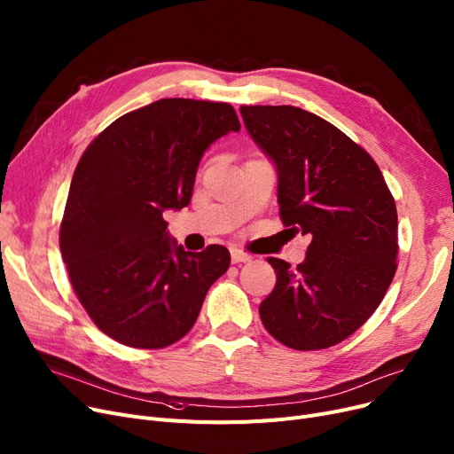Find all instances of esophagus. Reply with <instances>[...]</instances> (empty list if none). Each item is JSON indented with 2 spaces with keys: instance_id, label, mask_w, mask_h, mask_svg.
Returning a JSON list of instances; mask_svg holds the SVG:
<instances>
[{
  "instance_id": "34e87169",
  "label": "esophagus",
  "mask_w": 454,
  "mask_h": 454,
  "mask_svg": "<svg viewBox=\"0 0 454 454\" xmlns=\"http://www.w3.org/2000/svg\"><path fill=\"white\" fill-rule=\"evenodd\" d=\"M247 261H252V254L239 248H231V263H247Z\"/></svg>"
}]
</instances>
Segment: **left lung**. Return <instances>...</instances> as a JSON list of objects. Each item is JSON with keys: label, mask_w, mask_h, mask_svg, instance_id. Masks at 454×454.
Listing matches in <instances>:
<instances>
[{"label": "left lung", "mask_w": 454, "mask_h": 454, "mask_svg": "<svg viewBox=\"0 0 454 454\" xmlns=\"http://www.w3.org/2000/svg\"><path fill=\"white\" fill-rule=\"evenodd\" d=\"M250 136L276 163L279 217L311 237L303 263L269 257L265 329L298 351L346 340L383 301L397 269L395 200L375 160L342 130L298 106H241Z\"/></svg>", "instance_id": "obj_1"}]
</instances>
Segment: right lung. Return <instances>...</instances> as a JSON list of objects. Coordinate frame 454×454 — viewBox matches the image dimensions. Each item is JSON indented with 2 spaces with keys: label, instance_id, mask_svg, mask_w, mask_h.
Instances as JSON below:
<instances>
[{
  "label": "right lung",
  "instance_id": "add662e5",
  "mask_svg": "<svg viewBox=\"0 0 454 454\" xmlns=\"http://www.w3.org/2000/svg\"><path fill=\"white\" fill-rule=\"evenodd\" d=\"M241 129L231 105L160 99L108 125L82 153L60 223V252L81 305L105 335L161 349L195 325L230 252H185L163 209H182L211 143Z\"/></svg>",
  "mask_w": 454,
  "mask_h": 454
}]
</instances>
